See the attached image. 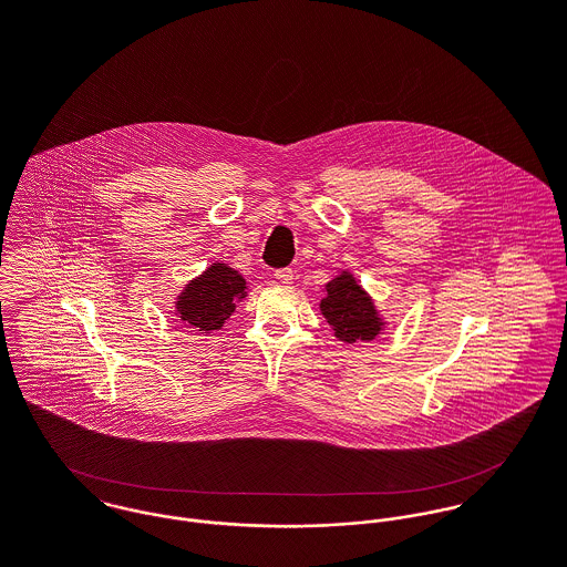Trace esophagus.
<instances>
[{
    "instance_id": "obj_1",
    "label": "esophagus",
    "mask_w": 567,
    "mask_h": 567,
    "mask_svg": "<svg viewBox=\"0 0 567 567\" xmlns=\"http://www.w3.org/2000/svg\"><path fill=\"white\" fill-rule=\"evenodd\" d=\"M275 279H277L279 284H284V286L292 284V279H295L292 268H279V270H275Z\"/></svg>"
}]
</instances>
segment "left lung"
I'll return each instance as SVG.
<instances>
[{"label": "left lung", "instance_id": "obj_1", "mask_svg": "<svg viewBox=\"0 0 567 567\" xmlns=\"http://www.w3.org/2000/svg\"><path fill=\"white\" fill-rule=\"evenodd\" d=\"M323 292L319 308L338 340L347 344L358 340L369 342L384 333V327L389 324L386 319L351 270H340L324 284Z\"/></svg>", "mask_w": 567, "mask_h": 567}]
</instances>
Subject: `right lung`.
<instances>
[{
  "instance_id": "1",
  "label": "right lung",
  "mask_w": 567,
  "mask_h": 567,
  "mask_svg": "<svg viewBox=\"0 0 567 567\" xmlns=\"http://www.w3.org/2000/svg\"><path fill=\"white\" fill-rule=\"evenodd\" d=\"M248 295V284L229 264L214 261L198 277L189 279L174 301L176 319L200 333L223 329L236 312V303Z\"/></svg>"
}]
</instances>
